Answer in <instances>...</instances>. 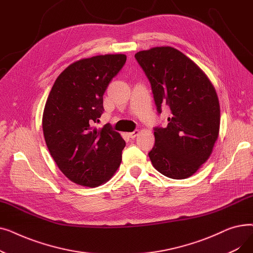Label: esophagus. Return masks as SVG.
Here are the masks:
<instances>
[{
  "label": "esophagus",
  "mask_w": 253,
  "mask_h": 253,
  "mask_svg": "<svg viewBox=\"0 0 253 253\" xmlns=\"http://www.w3.org/2000/svg\"><path fill=\"white\" fill-rule=\"evenodd\" d=\"M139 134V131L138 130H135V131H133V132H130V133H128V136L130 137V138H135L137 135Z\"/></svg>",
  "instance_id": "34e87169"
}]
</instances>
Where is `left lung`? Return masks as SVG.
I'll return each instance as SVG.
<instances>
[{"label":"left lung","instance_id":"1","mask_svg":"<svg viewBox=\"0 0 253 253\" xmlns=\"http://www.w3.org/2000/svg\"><path fill=\"white\" fill-rule=\"evenodd\" d=\"M135 58L151 83L158 113L162 103L171 112L167 127L154 129L152 164L167 177L188 178L208 160L218 137L216 91L205 73L175 48L139 51Z\"/></svg>","mask_w":253,"mask_h":253}]
</instances>
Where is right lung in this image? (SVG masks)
Instances as JSON below:
<instances>
[{"label": "right lung", "mask_w": 253, "mask_h": 253, "mask_svg": "<svg viewBox=\"0 0 253 253\" xmlns=\"http://www.w3.org/2000/svg\"><path fill=\"white\" fill-rule=\"evenodd\" d=\"M126 62L124 54L80 59L55 80L43 113L47 148L62 173L83 187L108 181L122 161L125 140L109 125L96 129L103 94Z\"/></svg>", "instance_id": "obj_1"}]
</instances>
